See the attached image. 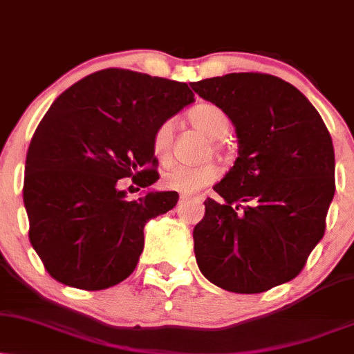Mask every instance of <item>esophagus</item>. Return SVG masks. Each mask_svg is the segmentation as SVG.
Listing matches in <instances>:
<instances>
[{
	"instance_id": "1",
	"label": "esophagus",
	"mask_w": 354,
	"mask_h": 354,
	"mask_svg": "<svg viewBox=\"0 0 354 354\" xmlns=\"http://www.w3.org/2000/svg\"><path fill=\"white\" fill-rule=\"evenodd\" d=\"M186 199H191V196H187V194H180V201H186Z\"/></svg>"
}]
</instances>
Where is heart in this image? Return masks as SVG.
<instances>
[{"instance_id":"b5f03b06","label":"heart","mask_w":354,"mask_h":354,"mask_svg":"<svg viewBox=\"0 0 354 354\" xmlns=\"http://www.w3.org/2000/svg\"><path fill=\"white\" fill-rule=\"evenodd\" d=\"M187 119L196 129L203 131L209 138L218 140L223 138L232 129V120L225 111L210 102L194 106L187 113ZM174 122L171 119L163 120L156 125L153 137H151V150L160 162H167L173 144ZM218 178V168L216 165L207 163L201 167H187V165H171L163 171L162 185L167 189L191 194L203 189L204 186L210 185Z\"/></svg>"}]
</instances>
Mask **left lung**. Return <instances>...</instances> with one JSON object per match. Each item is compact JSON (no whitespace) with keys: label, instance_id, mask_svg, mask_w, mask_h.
Listing matches in <instances>:
<instances>
[{"label":"left lung","instance_id":"1","mask_svg":"<svg viewBox=\"0 0 354 354\" xmlns=\"http://www.w3.org/2000/svg\"><path fill=\"white\" fill-rule=\"evenodd\" d=\"M234 124L239 156L204 203L194 254L212 284L258 294L294 279L325 234L335 194L332 137L310 101L266 73L189 83Z\"/></svg>","mask_w":354,"mask_h":354}]
</instances>
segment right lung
<instances>
[{
    "label": "right lung",
    "mask_w": 354,
    "mask_h": 354,
    "mask_svg": "<svg viewBox=\"0 0 354 354\" xmlns=\"http://www.w3.org/2000/svg\"><path fill=\"white\" fill-rule=\"evenodd\" d=\"M194 102L186 83L132 70L88 75L52 102L30 140L22 196L29 240L58 283L84 290L119 284L136 270L145 223L178 192L127 201L119 180H158L156 125Z\"/></svg>",
    "instance_id": "1"
}]
</instances>
